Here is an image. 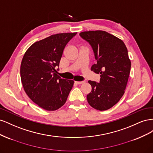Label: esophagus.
<instances>
[{"instance_id":"esophagus-1","label":"esophagus","mask_w":153,"mask_h":153,"mask_svg":"<svg viewBox=\"0 0 153 153\" xmlns=\"http://www.w3.org/2000/svg\"><path fill=\"white\" fill-rule=\"evenodd\" d=\"M75 82L77 84H84V83H85V81H75Z\"/></svg>"}]
</instances>
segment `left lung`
I'll use <instances>...</instances> for the list:
<instances>
[{
    "label": "left lung",
    "instance_id": "obj_1",
    "mask_svg": "<svg viewBox=\"0 0 153 153\" xmlns=\"http://www.w3.org/2000/svg\"><path fill=\"white\" fill-rule=\"evenodd\" d=\"M80 36L91 45L97 61L91 71L101 74L99 83L88 81L92 90L87 101L96 110H106L121 100L126 89L131 69L127 48L121 39L103 30L85 31Z\"/></svg>",
    "mask_w": 153,
    "mask_h": 153
}]
</instances>
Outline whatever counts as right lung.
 Masks as SVG:
<instances>
[{"instance_id":"obj_1","label":"right lung","mask_w":153,"mask_h":153,"mask_svg":"<svg viewBox=\"0 0 153 153\" xmlns=\"http://www.w3.org/2000/svg\"><path fill=\"white\" fill-rule=\"evenodd\" d=\"M76 34L61 33L36 41L23 57L21 81L26 94L34 103L48 111L65 104L74 81L63 79L55 70L66 45Z\"/></svg>"}]
</instances>
